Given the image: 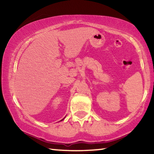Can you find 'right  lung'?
<instances>
[{"instance_id": "obj_1", "label": "right lung", "mask_w": 154, "mask_h": 154, "mask_svg": "<svg viewBox=\"0 0 154 154\" xmlns=\"http://www.w3.org/2000/svg\"><path fill=\"white\" fill-rule=\"evenodd\" d=\"M63 119H62V120H63ZM62 120H61V121H62Z\"/></svg>"}]
</instances>
